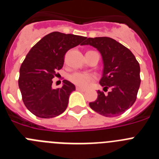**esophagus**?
Masks as SVG:
<instances>
[{
  "instance_id": "34e87169",
  "label": "esophagus",
  "mask_w": 159,
  "mask_h": 159,
  "mask_svg": "<svg viewBox=\"0 0 159 159\" xmlns=\"http://www.w3.org/2000/svg\"><path fill=\"white\" fill-rule=\"evenodd\" d=\"M75 89H76V91H79V92H85V91H86V89H85V88H80V87H76V88H75Z\"/></svg>"
}]
</instances>
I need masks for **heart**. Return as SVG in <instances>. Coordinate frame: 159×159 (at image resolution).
Returning a JSON list of instances; mask_svg holds the SVG:
<instances>
[{
  "mask_svg": "<svg viewBox=\"0 0 159 159\" xmlns=\"http://www.w3.org/2000/svg\"><path fill=\"white\" fill-rule=\"evenodd\" d=\"M69 80L75 85L80 87H86L92 80H93L94 75L89 73L74 72L68 76Z\"/></svg>",
  "mask_w": 159,
  "mask_h": 159,
  "instance_id": "heart-1",
  "label": "heart"
}]
</instances>
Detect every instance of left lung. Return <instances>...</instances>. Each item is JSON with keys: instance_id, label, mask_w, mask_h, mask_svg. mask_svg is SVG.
I'll list each match as a JSON object with an SVG mask.
<instances>
[{"instance_id": "1", "label": "left lung", "mask_w": 159, "mask_h": 159, "mask_svg": "<svg viewBox=\"0 0 159 159\" xmlns=\"http://www.w3.org/2000/svg\"><path fill=\"white\" fill-rule=\"evenodd\" d=\"M82 45H91L100 52L103 69L99 84L105 89L111 88L107 95L98 91L90 107L106 117L120 116L137 98L141 83L139 64L127 48L112 38H88Z\"/></svg>"}]
</instances>
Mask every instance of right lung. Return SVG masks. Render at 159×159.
I'll return each instance as SVG.
<instances>
[{"instance_id":"1","label":"right lung","mask_w":159,"mask_h":159,"mask_svg":"<svg viewBox=\"0 0 159 159\" xmlns=\"http://www.w3.org/2000/svg\"><path fill=\"white\" fill-rule=\"evenodd\" d=\"M87 37L53 32L43 36L25 57L20 68L19 88L25 107L33 115L50 119L67 108L75 85L64 80L62 88L53 89L52 79L62 68L64 55L69 49L82 44Z\"/></svg>"}]
</instances>
